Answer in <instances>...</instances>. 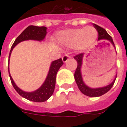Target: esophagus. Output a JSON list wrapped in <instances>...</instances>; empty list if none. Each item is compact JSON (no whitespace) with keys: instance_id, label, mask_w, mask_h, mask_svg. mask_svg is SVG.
<instances>
[{"instance_id":"obj_1","label":"esophagus","mask_w":127,"mask_h":127,"mask_svg":"<svg viewBox=\"0 0 127 127\" xmlns=\"http://www.w3.org/2000/svg\"><path fill=\"white\" fill-rule=\"evenodd\" d=\"M71 59V56L69 55H68V54H66V55H64L63 57V58H62L63 61L64 63H66V62L67 61L68 59Z\"/></svg>"}]
</instances>
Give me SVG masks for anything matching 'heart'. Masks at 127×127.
<instances>
[{"mask_svg": "<svg viewBox=\"0 0 127 127\" xmlns=\"http://www.w3.org/2000/svg\"><path fill=\"white\" fill-rule=\"evenodd\" d=\"M97 37L96 29L92 26L63 31L57 35L59 43L68 47H75L78 51H85L94 43Z\"/></svg>", "mask_w": 127, "mask_h": 127, "instance_id": "b5f03b06", "label": "heart"}]
</instances>
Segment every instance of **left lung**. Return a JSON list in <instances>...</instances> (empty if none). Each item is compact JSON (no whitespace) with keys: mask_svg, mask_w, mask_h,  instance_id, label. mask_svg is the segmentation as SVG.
<instances>
[{"mask_svg":"<svg viewBox=\"0 0 127 127\" xmlns=\"http://www.w3.org/2000/svg\"><path fill=\"white\" fill-rule=\"evenodd\" d=\"M94 26L96 30L98 32V41L99 40H107L109 41L112 45L114 46V47H115V46L114 42L113 41L112 37L107 33L106 30L103 29L101 27L97 25L94 24ZM84 53H80L77 55H76L74 57V59L77 61L78 66L76 71L74 72V79L76 82L78 88L80 90L82 94L89 97H99L102 95L105 94V93H107L108 91L110 90V89L111 88L115 83V81L116 80V76L115 78V79L113 80V81L110 84L107 85L106 86L101 87V88H90L87 85L85 84L84 82L83 79H82V76L81 73V67L82 64V60H83Z\"/></svg>","mask_w":127,"mask_h":127,"instance_id":"left-lung-1","label":"left lung"}]
</instances>
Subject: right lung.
<instances>
[{
    "mask_svg": "<svg viewBox=\"0 0 127 127\" xmlns=\"http://www.w3.org/2000/svg\"><path fill=\"white\" fill-rule=\"evenodd\" d=\"M46 30H47L46 27H39L35 26H30L26 29H25L22 32V33L16 39V40L13 43L12 46L11 47L10 51V54H9V61H10L12 51L17 44L26 40H36L39 41H43L47 34ZM63 64V62L62 59L55 60L52 62L51 66H50L47 76L46 78L44 83L39 88H38L34 92H24L19 88L14 83L8 70L11 83L16 91L23 97L30 101H35V102H43V101L47 100L53 94L55 87L56 75H57L58 70H59V68Z\"/></svg>",
    "mask_w": 127,
    "mask_h": 127,
    "instance_id": "1",
    "label": "right lung"
}]
</instances>
